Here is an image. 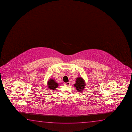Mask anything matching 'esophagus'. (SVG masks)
I'll list each match as a JSON object with an SVG mask.
<instances>
[{"label":"esophagus","instance_id":"esophagus-1","mask_svg":"<svg viewBox=\"0 0 132 132\" xmlns=\"http://www.w3.org/2000/svg\"><path fill=\"white\" fill-rule=\"evenodd\" d=\"M65 84L66 85H70V82H65Z\"/></svg>","mask_w":132,"mask_h":132}]
</instances>
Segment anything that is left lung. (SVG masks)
Instances as JSON below:
<instances>
[{
	"label": "left lung",
	"instance_id": "1",
	"mask_svg": "<svg viewBox=\"0 0 132 132\" xmlns=\"http://www.w3.org/2000/svg\"><path fill=\"white\" fill-rule=\"evenodd\" d=\"M75 87L76 88L78 92H82L84 90L85 86V82L84 79L82 77H78L76 78V83L74 84Z\"/></svg>",
	"mask_w": 132,
	"mask_h": 132
}]
</instances>
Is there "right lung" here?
I'll return each instance as SVG.
<instances>
[{"label": "right lung", "instance_id": "1", "mask_svg": "<svg viewBox=\"0 0 132 132\" xmlns=\"http://www.w3.org/2000/svg\"><path fill=\"white\" fill-rule=\"evenodd\" d=\"M47 85L48 88H50V89L52 90H56V88H57L59 84L57 82H56L55 80L53 78H50V80H48L47 82Z\"/></svg>", "mask_w": 132, "mask_h": 132}]
</instances>
